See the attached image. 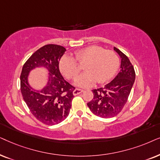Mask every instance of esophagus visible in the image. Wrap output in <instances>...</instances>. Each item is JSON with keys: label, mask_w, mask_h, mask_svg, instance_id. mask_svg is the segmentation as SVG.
<instances>
[{"label": "esophagus", "mask_w": 160, "mask_h": 160, "mask_svg": "<svg viewBox=\"0 0 160 160\" xmlns=\"http://www.w3.org/2000/svg\"><path fill=\"white\" fill-rule=\"evenodd\" d=\"M82 91H83L81 90V89L76 88V89H74V91H73V94H74V96L78 95V94H80V93H81L82 92Z\"/></svg>", "instance_id": "obj_1"}]
</instances>
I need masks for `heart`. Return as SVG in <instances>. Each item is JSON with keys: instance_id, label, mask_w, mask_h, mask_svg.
<instances>
[{"instance_id": "heart-1", "label": "heart", "mask_w": 160, "mask_h": 160, "mask_svg": "<svg viewBox=\"0 0 160 160\" xmlns=\"http://www.w3.org/2000/svg\"><path fill=\"white\" fill-rule=\"evenodd\" d=\"M79 63L86 62L83 69L86 72L74 80L76 86L88 88L96 82L103 83L110 80L116 74L119 67V58L112 50H105L97 45L89 46L75 52ZM59 69L66 78H74L80 72V67L73 57L63 55L58 63Z\"/></svg>"}]
</instances>
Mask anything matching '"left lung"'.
Segmentation results:
<instances>
[{"label":"left lung","mask_w":160,"mask_h":160,"mask_svg":"<svg viewBox=\"0 0 160 160\" xmlns=\"http://www.w3.org/2000/svg\"><path fill=\"white\" fill-rule=\"evenodd\" d=\"M113 50L121 58L120 72L103 88L92 90L93 98L87 104L91 111L100 118H112L122 110L135 80L134 67L127 55L115 47Z\"/></svg>","instance_id":"1"}]
</instances>
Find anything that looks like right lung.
<instances>
[{
	"label": "right lung",
	"mask_w": 160,
	"mask_h": 160,
	"mask_svg": "<svg viewBox=\"0 0 160 160\" xmlns=\"http://www.w3.org/2000/svg\"><path fill=\"white\" fill-rule=\"evenodd\" d=\"M66 49L57 44H47L37 50L23 65L20 88L23 99L31 113L43 123L55 125L69 116L73 99V88L63 79L58 63ZM44 68L48 72V81L42 89H35L29 83L31 71Z\"/></svg>",
	"instance_id": "right-lung-1"
}]
</instances>
